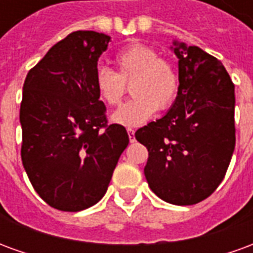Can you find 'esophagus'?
I'll return each mask as SVG.
<instances>
[{"label":"esophagus","instance_id":"34e87169","mask_svg":"<svg viewBox=\"0 0 253 253\" xmlns=\"http://www.w3.org/2000/svg\"><path fill=\"white\" fill-rule=\"evenodd\" d=\"M127 132H128V138H130V142H134L135 141V137H134V130L132 128H127Z\"/></svg>","mask_w":253,"mask_h":253}]
</instances>
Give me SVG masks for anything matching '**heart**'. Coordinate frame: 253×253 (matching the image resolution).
I'll use <instances>...</instances> for the list:
<instances>
[{"label": "heart", "instance_id": "1", "mask_svg": "<svg viewBox=\"0 0 253 253\" xmlns=\"http://www.w3.org/2000/svg\"><path fill=\"white\" fill-rule=\"evenodd\" d=\"M118 72L99 66L94 72V88L105 104L116 105L130 84L131 99L121 105L111 119L123 126H138L157 110H168L180 89V76L173 63L160 58L153 47L134 43L116 54Z\"/></svg>", "mask_w": 253, "mask_h": 253}]
</instances>
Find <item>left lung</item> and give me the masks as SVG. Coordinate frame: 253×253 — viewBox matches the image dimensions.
I'll return each instance as SVG.
<instances>
[{"label":"left lung","instance_id":"1","mask_svg":"<svg viewBox=\"0 0 253 253\" xmlns=\"http://www.w3.org/2000/svg\"><path fill=\"white\" fill-rule=\"evenodd\" d=\"M180 89L163 118L138 128L149 152L145 177L163 201L188 206L217 190L236 145L234 85L217 58L173 42Z\"/></svg>","mask_w":253,"mask_h":253}]
</instances>
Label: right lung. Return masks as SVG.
Masks as SVG:
<instances>
[{
    "mask_svg": "<svg viewBox=\"0 0 253 253\" xmlns=\"http://www.w3.org/2000/svg\"><path fill=\"white\" fill-rule=\"evenodd\" d=\"M111 38L76 31L31 69L23 86L21 160L43 201L61 211H81L107 192L128 145L126 128L107 125L94 72Z\"/></svg>",
    "mask_w": 253,
    "mask_h": 253,
    "instance_id": "add662e5",
    "label": "right lung"
}]
</instances>
